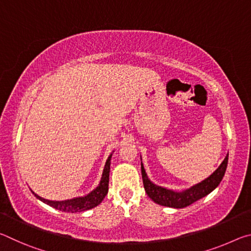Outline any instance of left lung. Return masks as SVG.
Returning a JSON list of instances; mask_svg holds the SVG:
<instances>
[{"mask_svg":"<svg viewBox=\"0 0 251 251\" xmlns=\"http://www.w3.org/2000/svg\"><path fill=\"white\" fill-rule=\"evenodd\" d=\"M227 165L228 154L225 157L223 163L219 165V167L209 177H207L206 179L198 182L196 185L189 187V188L181 190V192H176V190L167 189L165 187L158 186L151 181L145 172V168H144L143 163H141L144 188H145V192L148 195V197L160 206L184 208L192 205L193 202L199 201L202 197L207 196L208 194H210L220 184V181H222L225 173H226Z\"/></svg>","mask_w":251,"mask_h":251,"instance_id":"8db88e82","label":"left lung"}]
</instances>
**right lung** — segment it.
<instances>
[{"label": "right lung", "mask_w": 251, "mask_h": 251, "mask_svg": "<svg viewBox=\"0 0 251 251\" xmlns=\"http://www.w3.org/2000/svg\"><path fill=\"white\" fill-rule=\"evenodd\" d=\"M114 152V151H113ZM113 152H110L107 160L105 163V167L103 174H101V178L99 186L92 190L91 193H88L85 196L75 197L72 199H66V201H50V199H45L43 197L39 196L34 192V194L37 199H40L41 201H43L46 205L55 208V209L65 211V212H80L88 209H92L96 206H99L100 203L103 201L106 195L108 193V181H109V169H110V159H112Z\"/></svg>", "instance_id": "right-lung-1"}]
</instances>
